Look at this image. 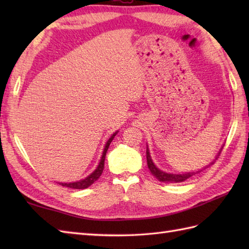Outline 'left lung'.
Segmentation results:
<instances>
[{"mask_svg": "<svg viewBox=\"0 0 249 249\" xmlns=\"http://www.w3.org/2000/svg\"><path fill=\"white\" fill-rule=\"evenodd\" d=\"M219 154H220V152H219ZM219 154H218V156H219ZM146 161H147V167H149V169L151 170L153 176L156 177L161 182H174V183L184 182V181H186L187 178L195 176V174L200 173L201 171H202V170H199V171H196V172H189V173H183V174L166 173V172L160 170V169H158V168H156V166L154 165V163H153V161L151 160L149 150H146ZM211 165H213V162L211 163ZM211 165H209V166H211ZM208 167H206V168H208Z\"/></svg>", "mask_w": 249, "mask_h": 249, "instance_id": "8db88e82", "label": "left lung"}]
</instances>
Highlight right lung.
Segmentation results:
<instances>
[{"label": "right lung", "mask_w": 249, "mask_h": 249, "mask_svg": "<svg viewBox=\"0 0 249 249\" xmlns=\"http://www.w3.org/2000/svg\"><path fill=\"white\" fill-rule=\"evenodd\" d=\"M116 133H114L112 136H111V138L107 141V143H106L105 146V150L103 153V156H102V160H100V162L98 167L96 168V170H95L92 174H89L88 178H86L84 179H81V181H78V182H73V183H61L62 186H65V187H70L72 189H84V188H88L89 186H91V185L96 181V179L102 176L103 170H104V167H105V158H106V153L108 151V147L111 143V141L113 140L114 136Z\"/></svg>", "instance_id": "1"}]
</instances>
